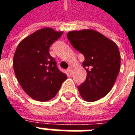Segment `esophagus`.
Masks as SVG:
<instances>
[{"label": "esophagus", "instance_id": "1", "mask_svg": "<svg viewBox=\"0 0 135 135\" xmlns=\"http://www.w3.org/2000/svg\"><path fill=\"white\" fill-rule=\"evenodd\" d=\"M67 72L69 74H70V75H72V69L71 67H69L67 69Z\"/></svg>", "mask_w": 135, "mask_h": 135}]
</instances>
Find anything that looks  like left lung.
Segmentation results:
<instances>
[{
  "instance_id": "obj_1",
  "label": "left lung",
  "mask_w": 135,
  "mask_h": 135,
  "mask_svg": "<svg viewBox=\"0 0 135 135\" xmlns=\"http://www.w3.org/2000/svg\"><path fill=\"white\" fill-rule=\"evenodd\" d=\"M67 38L85 58L82 65L86 72V80L78 86L81 97L86 102L103 98L113 87L119 72L117 45L93 30L71 31Z\"/></svg>"
}]
</instances>
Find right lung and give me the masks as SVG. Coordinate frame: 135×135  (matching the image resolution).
Listing matches in <instances>:
<instances>
[{
  "mask_svg": "<svg viewBox=\"0 0 135 135\" xmlns=\"http://www.w3.org/2000/svg\"><path fill=\"white\" fill-rule=\"evenodd\" d=\"M63 34L45 27L21 41L13 58V69L22 89L32 99L46 102L54 98L67 78L49 54L51 45Z\"/></svg>",
  "mask_w": 135,
  "mask_h": 135,
  "instance_id": "1",
  "label": "right lung"
}]
</instances>
